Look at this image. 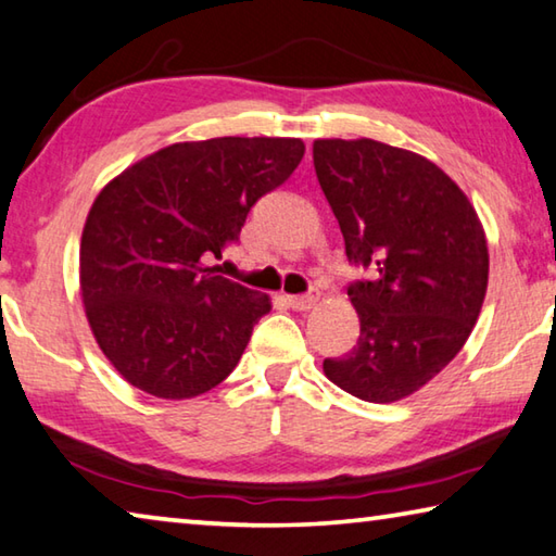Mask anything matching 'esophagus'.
Listing matches in <instances>:
<instances>
[{
  "mask_svg": "<svg viewBox=\"0 0 556 556\" xmlns=\"http://www.w3.org/2000/svg\"><path fill=\"white\" fill-rule=\"evenodd\" d=\"M288 300V305L293 307V309H309L313 307L317 300H319V290H309V293H305V295H288L286 298Z\"/></svg>",
  "mask_w": 556,
  "mask_h": 556,
  "instance_id": "1",
  "label": "esophagus"
}]
</instances>
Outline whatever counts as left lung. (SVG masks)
Returning <instances> with one entry per match:
<instances>
[{
  "instance_id": "obj_1",
  "label": "left lung",
  "mask_w": 556,
  "mask_h": 556,
  "mask_svg": "<svg viewBox=\"0 0 556 556\" xmlns=\"http://www.w3.org/2000/svg\"><path fill=\"white\" fill-rule=\"evenodd\" d=\"M315 173L346 258L362 334L325 376L366 403L415 393L462 352L489 286V247L471 202L422 155L374 139H319Z\"/></svg>"
}]
</instances>
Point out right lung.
<instances>
[{
  "mask_svg": "<svg viewBox=\"0 0 556 556\" xmlns=\"http://www.w3.org/2000/svg\"><path fill=\"white\" fill-rule=\"evenodd\" d=\"M300 139L173 143L97 194L80 290L97 344L139 391L185 401L219 386L270 313L266 295L204 258L239 241L247 214L303 161Z\"/></svg>",
  "mask_w": 556,
  "mask_h": 556,
  "instance_id": "add662e5",
  "label": "right lung"
}]
</instances>
